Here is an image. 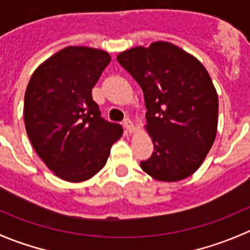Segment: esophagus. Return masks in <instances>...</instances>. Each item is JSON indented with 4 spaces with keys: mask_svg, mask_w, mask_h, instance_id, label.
Segmentation results:
<instances>
[{
    "mask_svg": "<svg viewBox=\"0 0 250 250\" xmlns=\"http://www.w3.org/2000/svg\"><path fill=\"white\" fill-rule=\"evenodd\" d=\"M123 125H125V130H127L128 133H134L135 132V125H134V123H133L130 120H125V122H123Z\"/></svg>",
    "mask_w": 250,
    "mask_h": 250,
    "instance_id": "34e87169",
    "label": "esophagus"
}]
</instances>
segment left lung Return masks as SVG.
Segmentation results:
<instances>
[{"label": "left lung", "mask_w": 250, "mask_h": 250, "mask_svg": "<svg viewBox=\"0 0 250 250\" xmlns=\"http://www.w3.org/2000/svg\"><path fill=\"white\" fill-rule=\"evenodd\" d=\"M117 60L144 92L153 153L141 169L160 181L183 180L203 163L218 132L219 99L202 62L166 41L121 52Z\"/></svg>", "instance_id": "1"}]
</instances>
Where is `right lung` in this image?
<instances>
[{"label":"right lung","instance_id":"1","mask_svg":"<svg viewBox=\"0 0 250 250\" xmlns=\"http://www.w3.org/2000/svg\"><path fill=\"white\" fill-rule=\"evenodd\" d=\"M110 60L109 53L98 48L65 47L44 60L27 83V137L44 165L65 181L93 178L122 137V127L103 120L92 98Z\"/></svg>","mask_w":250,"mask_h":250}]
</instances>
